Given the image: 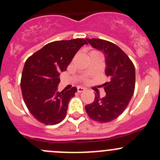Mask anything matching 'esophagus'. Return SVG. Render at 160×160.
<instances>
[{
  "label": "esophagus",
  "mask_w": 160,
  "mask_h": 160,
  "mask_svg": "<svg viewBox=\"0 0 160 160\" xmlns=\"http://www.w3.org/2000/svg\"><path fill=\"white\" fill-rule=\"evenodd\" d=\"M85 91V88H83V87H81V86H79V87H77V91H78V92H83V91Z\"/></svg>",
  "instance_id": "esophagus-1"
}]
</instances>
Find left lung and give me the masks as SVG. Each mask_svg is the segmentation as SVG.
<instances>
[{
	"mask_svg": "<svg viewBox=\"0 0 160 160\" xmlns=\"http://www.w3.org/2000/svg\"><path fill=\"white\" fill-rule=\"evenodd\" d=\"M94 48L105 55V74L109 81L102 85L105 97L95 95L94 101L85 106L91 119L107 123L123 113L129 104L135 88V69L129 57L117 45L102 39H86Z\"/></svg>",
	"mask_w": 160,
	"mask_h": 160,
	"instance_id": "1",
	"label": "left lung"
}]
</instances>
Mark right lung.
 <instances>
[{
	"mask_svg": "<svg viewBox=\"0 0 160 160\" xmlns=\"http://www.w3.org/2000/svg\"><path fill=\"white\" fill-rule=\"evenodd\" d=\"M84 44H88L84 39L54 41L26 61L21 78L22 94L29 111L41 123L55 125L66 117L68 104L77 89L73 87L58 92L59 75Z\"/></svg>",
	"mask_w": 160,
	"mask_h": 160,
	"instance_id": "add662e5",
	"label": "right lung"
}]
</instances>
